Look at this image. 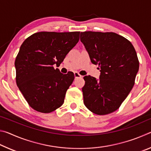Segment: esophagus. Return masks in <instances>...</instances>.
<instances>
[{"instance_id":"34e87169","label":"esophagus","mask_w":151,"mask_h":151,"mask_svg":"<svg viewBox=\"0 0 151 151\" xmlns=\"http://www.w3.org/2000/svg\"><path fill=\"white\" fill-rule=\"evenodd\" d=\"M74 75H75V78H81L82 77V75H81L80 74L77 72H75L74 73Z\"/></svg>"}]
</instances>
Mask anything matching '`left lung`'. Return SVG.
<instances>
[{
    "mask_svg": "<svg viewBox=\"0 0 151 151\" xmlns=\"http://www.w3.org/2000/svg\"><path fill=\"white\" fill-rule=\"evenodd\" d=\"M91 62L101 69L99 80L84 76V104L89 111L105 115L118 109L134 85L139 61L133 45L114 32H81Z\"/></svg>",
    "mask_w": 151,
    "mask_h": 151,
    "instance_id": "1",
    "label": "left lung"
}]
</instances>
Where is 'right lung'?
<instances>
[{
	"instance_id": "right-lung-1",
	"label": "right lung",
	"mask_w": 151,
	"mask_h": 151,
	"mask_svg": "<svg viewBox=\"0 0 151 151\" xmlns=\"http://www.w3.org/2000/svg\"><path fill=\"white\" fill-rule=\"evenodd\" d=\"M79 35L80 32H36L20 46L14 62L16 83L35 111L50 113L63 105L75 75H63L53 65H60Z\"/></svg>"
}]
</instances>
